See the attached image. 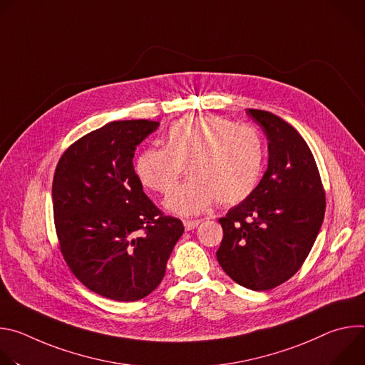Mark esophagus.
Here are the masks:
<instances>
[{
    "instance_id": "34e87169",
    "label": "esophagus",
    "mask_w": 365,
    "mask_h": 365,
    "mask_svg": "<svg viewBox=\"0 0 365 365\" xmlns=\"http://www.w3.org/2000/svg\"><path fill=\"white\" fill-rule=\"evenodd\" d=\"M199 224H200V220H185V221H183V225H185V230H186V231L195 230Z\"/></svg>"
}]
</instances>
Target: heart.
<instances>
[{"label": "heart", "instance_id": "obj_1", "mask_svg": "<svg viewBox=\"0 0 365 365\" xmlns=\"http://www.w3.org/2000/svg\"><path fill=\"white\" fill-rule=\"evenodd\" d=\"M166 147H147L135 159L140 182L160 193L176 185L187 165L190 179L165 200L178 215H195L215 200L232 205L254 189L264 163V144L250 125L215 115H192L175 121L165 134Z\"/></svg>", "mask_w": 365, "mask_h": 365}]
</instances>
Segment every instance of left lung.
Instances as JSON below:
<instances>
[{
	"mask_svg": "<svg viewBox=\"0 0 365 365\" xmlns=\"http://www.w3.org/2000/svg\"><path fill=\"white\" fill-rule=\"evenodd\" d=\"M245 113L269 140V165L257 187L220 218L224 238L217 258L235 283L263 292L300 269L319 234L327 203L303 137L269 111Z\"/></svg>",
	"mask_w": 365,
	"mask_h": 365,
	"instance_id": "8db88e82",
	"label": "left lung"
}]
</instances>
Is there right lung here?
I'll list each match as a JSON object with an SVG mask.
<instances>
[{"label":"right lung","mask_w":365,"mask_h":365,"mask_svg":"<svg viewBox=\"0 0 365 365\" xmlns=\"http://www.w3.org/2000/svg\"><path fill=\"white\" fill-rule=\"evenodd\" d=\"M160 123L113 121L75 141L56 166L51 197L61 251L89 290L134 302L160 284L185 228L143 192L133 158Z\"/></svg>","instance_id":"obj_1"}]
</instances>
